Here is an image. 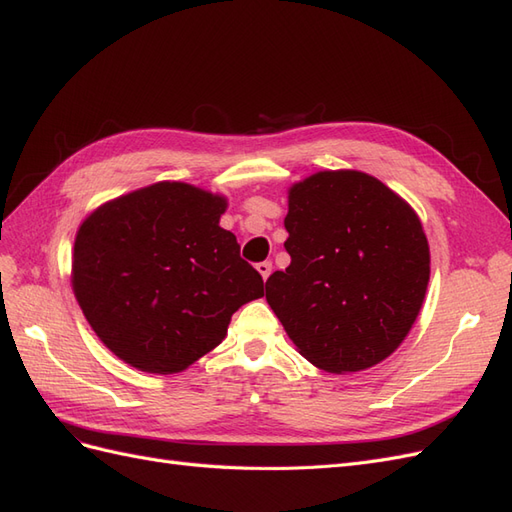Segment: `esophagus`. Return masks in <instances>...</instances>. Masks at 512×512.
Segmentation results:
<instances>
[{
	"label": "esophagus",
	"mask_w": 512,
	"mask_h": 512,
	"mask_svg": "<svg viewBox=\"0 0 512 512\" xmlns=\"http://www.w3.org/2000/svg\"><path fill=\"white\" fill-rule=\"evenodd\" d=\"M257 272L264 276V281H266L272 272V261H261V264H257Z\"/></svg>",
	"instance_id": "esophagus-1"
}]
</instances>
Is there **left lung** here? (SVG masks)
Segmentation results:
<instances>
[{
    "instance_id": "1",
    "label": "left lung",
    "mask_w": 512,
    "mask_h": 512,
    "mask_svg": "<svg viewBox=\"0 0 512 512\" xmlns=\"http://www.w3.org/2000/svg\"><path fill=\"white\" fill-rule=\"evenodd\" d=\"M291 264L266 300L300 354L328 373L388 358L425 300L429 244L420 218L373 175L319 171L289 191Z\"/></svg>"
}]
</instances>
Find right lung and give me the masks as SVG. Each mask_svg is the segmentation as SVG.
<instances>
[{
    "label": "right lung",
    "mask_w": 512,
    "mask_h": 512,
    "mask_svg": "<svg viewBox=\"0 0 512 512\" xmlns=\"http://www.w3.org/2000/svg\"><path fill=\"white\" fill-rule=\"evenodd\" d=\"M225 199L158 182L113 199L79 227L72 289L111 352L178 373L221 343L231 315L264 296L261 274L218 225Z\"/></svg>",
    "instance_id": "1"
}]
</instances>
